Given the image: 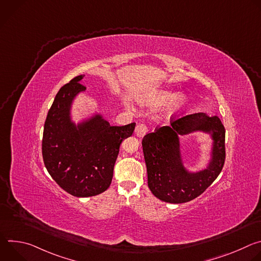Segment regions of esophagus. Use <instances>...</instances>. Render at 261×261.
Returning <instances> with one entry per match:
<instances>
[{
	"instance_id": "1",
	"label": "esophagus",
	"mask_w": 261,
	"mask_h": 261,
	"mask_svg": "<svg viewBox=\"0 0 261 261\" xmlns=\"http://www.w3.org/2000/svg\"><path fill=\"white\" fill-rule=\"evenodd\" d=\"M146 132H147V127L145 124H138L135 128V133L139 137H142Z\"/></svg>"
}]
</instances>
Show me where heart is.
Masks as SVG:
<instances>
[{
    "label": "heart",
    "mask_w": 261,
    "mask_h": 261,
    "mask_svg": "<svg viewBox=\"0 0 261 261\" xmlns=\"http://www.w3.org/2000/svg\"><path fill=\"white\" fill-rule=\"evenodd\" d=\"M145 102L150 105H158L168 102L164 111L165 115L169 117L181 111L186 107L188 100L186 96L176 95V93L171 91H158L154 94H151L150 96H147Z\"/></svg>",
    "instance_id": "obj_1"
}]
</instances>
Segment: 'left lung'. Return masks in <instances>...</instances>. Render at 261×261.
Masks as SVG:
<instances>
[{
    "instance_id": "obj_1",
    "label": "left lung",
    "mask_w": 261,
    "mask_h": 261,
    "mask_svg": "<svg viewBox=\"0 0 261 261\" xmlns=\"http://www.w3.org/2000/svg\"><path fill=\"white\" fill-rule=\"evenodd\" d=\"M202 130L213 138L212 159L203 171L190 173L182 164L179 135ZM147 171V185L152 193L169 203L188 202L200 194L220 174L225 162V128L218 117L203 113L184 116L147 133L142 139Z\"/></svg>"
}]
</instances>
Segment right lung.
Segmentation results:
<instances>
[{"instance_id": "right-lung-1", "label": "right lung", "mask_w": 261, "mask_h": 261, "mask_svg": "<svg viewBox=\"0 0 261 261\" xmlns=\"http://www.w3.org/2000/svg\"><path fill=\"white\" fill-rule=\"evenodd\" d=\"M83 79L74 77L58 92L44 124L42 156L48 173L63 190L90 197L108 189L120 145L132 135L135 123L110 126L101 115L73 123L70 109L75 96L86 90Z\"/></svg>"}]
</instances>
